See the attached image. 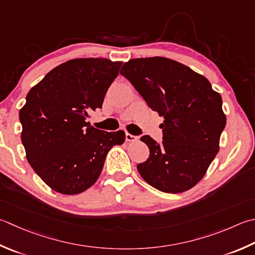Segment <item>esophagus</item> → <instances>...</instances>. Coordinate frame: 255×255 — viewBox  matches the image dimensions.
<instances>
[{
    "label": "esophagus",
    "mask_w": 255,
    "mask_h": 255,
    "mask_svg": "<svg viewBox=\"0 0 255 255\" xmlns=\"http://www.w3.org/2000/svg\"><path fill=\"white\" fill-rule=\"evenodd\" d=\"M137 140H138V137L133 136V134L129 133V132H126V141L132 142V141H137Z\"/></svg>",
    "instance_id": "esophagus-1"
}]
</instances>
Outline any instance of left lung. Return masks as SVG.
I'll list each match as a JSON object with an SVG mask.
<instances>
[{
	"label": "left lung",
	"instance_id": "left-lung-1",
	"mask_svg": "<svg viewBox=\"0 0 255 255\" xmlns=\"http://www.w3.org/2000/svg\"><path fill=\"white\" fill-rule=\"evenodd\" d=\"M121 74L164 118L162 143L150 136L140 138L150 151L147 161L137 166L140 176L167 193L193 188L220 149L227 124L221 95L203 75L166 57L130 59Z\"/></svg>",
	"mask_w": 255,
	"mask_h": 255
}]
</instances>
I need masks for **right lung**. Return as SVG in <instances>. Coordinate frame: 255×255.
Returning <instances> with one entry per match:
<instances>
[{"instance_id": "add662e5", "label": "right lung", "mask_w": 255, "mask_h": 255, "mask_svg": "<svg viewBox=\"0 0 255 255\" xmlns=\"http://www.w3.org/2000/svg\"><path fill=\"white\" fill-rule=\"evenodd\" d=\"M122 62L74 58L53 68L31 88L19 109L26 159L52 190L78 194L97 181L105 159L123 144V130L91 126L89 113L102 108Z\"/></svg>"}]
</instances>
